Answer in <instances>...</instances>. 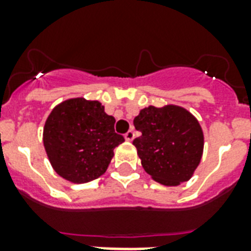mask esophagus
I'll return each mask as SVG.
<instances>
[{"label": "esophagus", "instance_id": "esophagus-1", "mask_svg": "<svg viewBox=\"0 0 251 251\" xmlns=\"http://www.w3.org/2000/svg\"><path fill=\"white\" fill-rule=\"evenodd\" d=\"M125 139L126 141H133L134 139V131L133 130H129V131H127V133L125 134Z\"/></svg>", "mask_w": 251, "mask_h": 251}]
</instances>
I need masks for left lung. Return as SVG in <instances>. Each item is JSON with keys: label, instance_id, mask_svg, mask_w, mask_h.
Here are the masks:
<instances>
[{"label": "left lung", "instance_id": "1", "mask_svg": "<svg viewBox=\"0 0 251 251\" xmlns=\"http://www.w3.org/2000/svg\"><path fill=\"white\" fill-rule=\"evenodd\" d=\"M134 126L142 135L133 145L155 181L176 186L190 178L203 152V133L194 116L179 106L151 105L134 118Z\"/></svg>", "mask_w": 251, "mask_h": 251}]
</instances>
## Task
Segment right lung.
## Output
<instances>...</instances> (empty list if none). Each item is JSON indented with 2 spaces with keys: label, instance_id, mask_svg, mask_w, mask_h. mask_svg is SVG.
Instances as JSON below:
<instances>
[{
  "label": "right lung",
  "instance_id": "add662e5",
  "mask_svg": "<svg viewBox=\"0 0 251 251\" xmlns=\"http://www.w3.org/2000/svg\"><path fill=\"white\" fill-rule=\"evenodd\" d=\"M114 122L99 101L78 98L57 105L45 122L43 135L54 171L75 183L100 177L113 157V150L125 141L114 131Z\"/></svg>",
  "mask_w": 251,
  "mask_h": 251
}]
</instances>
